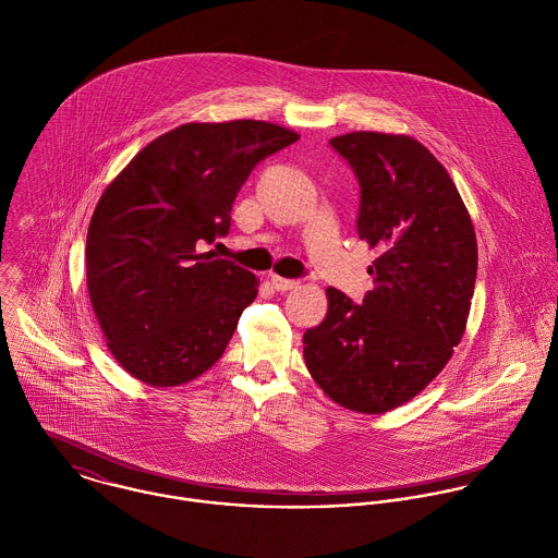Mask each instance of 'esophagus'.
<instances>
[{"instance_id":"obj_1","label":"esophagus","mask_w":558,"mask_h":558,"mask_svg":"<svg viewBox=\"0 0 558 558\" xmlns=\"http://www.w3.org/2000/svg\"><path fill=\"white\" fill-rule=\"evenodd\" d=\"M271 284L276 291H291L300 284V280H291V278H282V276H271Z\"/></svg>"}]
</instances>
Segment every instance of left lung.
Listing matches in <instances>:
<instances>
[{
  "instance_id": "1",
  "label": "left lung",
  "mask_w": 558,
  "mask_h": 558,
  "mask_svg": "<svg viewBox=\"0 0 558 558\" xmlns=\"http://www.w3.org/2000/svg\"><path fill=\"white\" fill-rule=\"evenodd\" d=\"M361 186L359 239L378 258L374 291L354 304L326 289V319L304 332V361L328 398L387 413L415 398L459 345L476 284L470 213L444 165L415 138L350 132L330 138Z\"/></svg>"
}]
</instances>
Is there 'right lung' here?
<instances>
[{"mask_svg":"<svg viewBox=\"0 0 558 558\" xmlns=\"http://www.w3.org/2000/svg\"><path fill=\"white\" fill-rule=\"evenodd\" d=\"M300 134L267 121L184 123L106 186L86 234V284L112 356L151 387L213 367L256 300L252 271L202 252L230 230L236 193Z\"/></svg>","mask_w":558,"mask_h":558,"instance_id":"1","label":"right lung"}]
</instances>
